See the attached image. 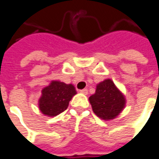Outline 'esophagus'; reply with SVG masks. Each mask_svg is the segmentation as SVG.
<instances>
[{"mask_svg":"<svg viewBox=\"0 0 159 159\" xmlns=\"http://www.w3.org/2000/svg\"><path fill=\"white\" fill-rule=\"evenodd\" d=\"M80 92H81L82 94H85V95H87V94L89 93V91H88V89H81Z\"/></svg>","mask_w":159,"mask_h":159,"instance_id":"34e87169","label":"esophagus"}]
</instances>
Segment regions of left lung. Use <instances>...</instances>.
I'll return each mask as SVG.
<instances>
[{
    "mask_svg": "<svg viewBox=\"0 0 159 159\" xmlns=\"http://www.w3.org/2000/svg\"><path fill=\"white\" fill-rule=\"evenodd\" d=\"M93 112L104 120H111L121 113L125 106L123 95L111 80H106L97 86L95 94L89 98Z\"/></svg>",
    "mask_w": 159,
    "mask_h": 159,
    "instance_id": "8db88e82",
    "label": "left lung"
}]
</instances>
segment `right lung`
Here are the masks:
<instances>
[{
    "instance_id": "obj_1",
    "label": "right lung",
    "mask_w": 159,
    "mask_h": 159,
    "mask_svg": "<svg viewBox=\"0 0 159 159\" xmlns=\"http://www.w3.org/2000/svg\"><path fill=\"white\" fill-rule=\"evenodd\" d=\"M75 94L73 85H67L61 81H52L48 87L42 90L39 108L44 115L55 116L67 109L69 102Z\"/></svg>"
}]
</instances>
